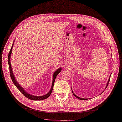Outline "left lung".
Listing matches in <instances>:
<instances>
[{"mask_svg":"<svg viewBox=\"0 0 122 122\" xmlns=\"http://www.w3.org/2000/svg\"><path fill=\"white\" fill-rule=\"evenodd\" d=\"M110 77H111V75H110V77H109V79H108V82H107V85H106V88H107V86H108V84H109V81H110ZM72 93H73V94L77 98H78V99H80V100H86V99H85V98H80V97H78L77 96H76V95H75L74 93H73V92L72 91Z\"/></svg>","mask_w":122,"mask_h":122,"instance_id":"8db88e82","label":"left lung"}]
</instances>
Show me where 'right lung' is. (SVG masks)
I'll return each instance as SVG.
<instances>
[{
	"label": "right lung",
	"mask_w": 122,
	"mask_h": 122,
	"mask_svg": "<svg viewBox=\"0 0 122 122\" xmlns=\"http://www.w3.org/2000/svg\"><path fill=\"white\" fill-rule=\"evenodd\" d=\"M14 42L13 43V44L12 45V47H11V48L10 49V51L9 53L8 54V62L9 64V71H10V77L11 79H12V81L13 82V83L14 84V85L16 86V87L19 89V90L26 97H27L28 99H30L31 100H44L47 99V98H48L51 94V92L53 91V87H54V83H55V81L56 79V78L57 76V75L59 74L61 71V68L60 67V68H59L53 74V83H52L51 86V88L50 89V91L49 92V93H48L47 94H46V95H43V96H34V95H32L30 94L29 93H27L23 87H22L18 83V82L17 81L15 77L14 74L13 73L12 71V67H11V65L10 63V56H11V51H12V48L13 46V44H14Z\"/></svg>",
	"instance_id": "1"
}]
</instances>
